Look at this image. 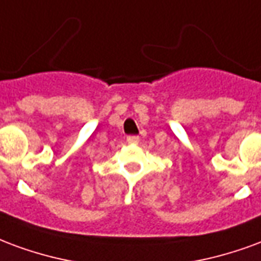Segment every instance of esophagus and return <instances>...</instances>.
Returning <instances> with one entry per match:
<instances>
[{
	"label": "esophagus",
	"mask_w": 261,
	"mask_h": 261,
	"mask_svg": "<svg viewBox=\"0 0 261 261\" xmlns=\"http://www.w3.org/2000/svg\"><path fill=\"white\" fill-rule=\"evenodd\" d=\"M126 142H128L129 144H138L139 138L138 136H128V138H126Z\"/></svg>",
	"instance_id": "esophagus-1"
}]
</instances>
